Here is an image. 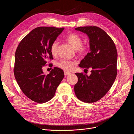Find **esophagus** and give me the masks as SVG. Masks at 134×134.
<instances>
[{"instance_id":"34e87169","label":"esophagus","mask_w":134,"mask_h":134,"mask_svg":"<svg viewBox=\"0 0 134 134\" xmlns=\"http://www.w3.org/2000/svg\"><path fill=\"white\" fill-rule=\"evenodd\" d=\"M70 74V73H69V72H66V71H65L64 72V74H65V76H66V75H69Z\"/></svg>"}]
</instances>
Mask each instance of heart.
<instances>
[{
    "label": "heart",
    "instance_id": "b5f03b06",
    "mask_svg": "<svg viewBox=\"0 0 134 134\" xmlns=\"http://www.w3.org/2000/svg\"><path fill=\"white\" fill-rule=\"evenodd\" d=\"M67 40L68 43L75 49L79 54L80 55H83L87 53V49L85 46H83L82 45V40L79 35L76 34H71L67 36ZM58 45V42L56 41H54L51 45V52L52 54L54 56L57 54ZM74 65V62L66 60H61L57 63V66L59 68L66 71H70L73 68Z\"/></svg>",
    "mask_w": 134,
    "mask_h": 134
}]
</instances>
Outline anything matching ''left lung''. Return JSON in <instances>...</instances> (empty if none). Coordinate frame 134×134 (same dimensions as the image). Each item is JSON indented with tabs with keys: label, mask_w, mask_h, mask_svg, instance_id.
Returning a JSON list of instances; mask_svg holds the SVG:
<instances>
[{
	"label": "left lung",
	"mask_w": 134,
	"mask_h": 134,
	"mask_svg": "<svg viewBox=\"0 0 134 134\" xmlns=\"http://www.w3.org/2000/svg\"><path fill=\"white\" fill-rule=\"evenodd\" d=\"M87 35L90 52L81 61L79 67L92 69L90 76L76 73L78 81L74 85L75 96L85 103L100 99L109 91L117 75V52L114 41L100 28L95 26L75 29Z\"/></svg>",
	"instance_id": "obj_1"
}]
</instances>
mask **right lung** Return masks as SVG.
<instances>
[{"instance_id":"add662e5","label":"right lung","mask_w":134,"mask_h":134,"mask_svg":"<svg viewBox=\"0 0 134 134\" xmlns=\"http://www.w3.org/2000/svg\"><path fill=\"white\" fill-rule=\"evenodd\" d=\"M64 27L40 26L20 41L15 53L14 74L24 94L40 104L50 100L64 77L63 70L54 67L48 74L42 68L48 59H53L52 44Z\"/></svg>"}]
</instances>
